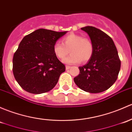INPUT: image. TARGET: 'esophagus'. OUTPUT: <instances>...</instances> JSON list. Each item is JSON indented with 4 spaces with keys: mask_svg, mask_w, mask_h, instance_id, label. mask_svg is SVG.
Segmentation results:
<instances>
[{
    "mask_svg": "<svg viewBox=\"0 0 132 132\" xmlns=\"http://www.w3.org/2000/svg\"><path fill=\"white\" fill-rule=\"evenodd\" d=\"M71 68V66H66V70H69V69H70Z\"/></svg>",
    "mask_w": 132,
    "mask_h": 132,
    "instance_id": "esophagus-1",
    "label": "esophagus"
}]
</instances>
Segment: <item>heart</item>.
Instances as JSON below:
<instances>
[{
	"label": "heart",
	"instance_id": "1",
	"mask_svg": "<svg viewBox=\"0 0 132 132\" xmlns=\"http://www.w3.org/2000/svg\"><path fill=\"white\" fill-rule=\"evenodd\" d=\"M62 44L55 43L53 52L55 56L63 59L70 50L71 54L63 60L68 64L86 62L91 59L94 52V45L89 38H84L80 35L71 33L62 38Z\"/></svg>",
	"mask_w": 132,
	"mask_h": 132
}]
</instances>
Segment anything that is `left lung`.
<instances>
[{
    "label": "left lung",
    "instance_id": "1",
    "mask_svg": "<svg viewBox=\"0 0 132 132\" xmlns=\"http://www.w3.org/2000/svg\"><path fill=\"white\" fill-rule=\"evenodd\" d=\"M81 30L88 33L94 45L91 59L79 67L74 78L76 85L89 93H100L110 88L117 80L121 61L112 38L99 29L87 26Z\"/></svg>",
    "mask_w": 132,
    "mask_h": 132
}]
</instances>
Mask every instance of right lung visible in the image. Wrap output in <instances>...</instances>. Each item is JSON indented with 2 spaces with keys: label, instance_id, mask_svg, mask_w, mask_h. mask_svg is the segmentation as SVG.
Returning <instances> with one entry per match:
<instances>
[{
  "label": "right lung",
  "instance_id": "obj_1",
  "mask_svg": "<svg viewBox=\"0 0 132 132\" xmlns=\"http://www.w3.org/2000/svg\"><path fill=\"white\" fill-rule=\"evenodd\" d=\"M66 33L40 28L21 41L13 56L12 71L24 90L40 94L55 87L65 66L54 54L53 46Z\"/></svg>",
  "mask_w": 132,
  "mask_h": 132
}]
</instances>
